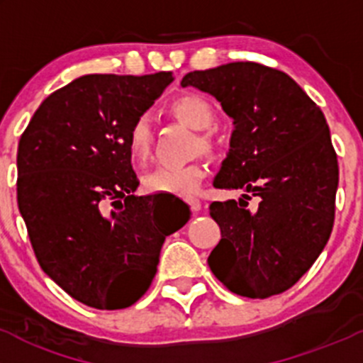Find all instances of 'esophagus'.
<instances>
[{
    "instance_id": "1",
    "label": "esophagus",
    "mask_w": 363,
    "mask_h": 363,
    "mask_svg": "<svg viewBox=\"0 0 363 363\" xmlns=\"http://www.w3.org/2000/svg\"><path fill=\"white\" fill-rule=\"evenodd\" d=\"M189 205H191V208H193V211H195V212L202 211V202H200V200L191 199V200H189Z\"/></svg>"
}]
</instances>
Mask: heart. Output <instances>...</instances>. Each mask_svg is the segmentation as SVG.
Returning <instances> with one entry per match:
<instances>
[{"mask_svg": "<svg viewBox=\"0 0 363 363\" xmlns=\"http://www.w3.org/2000/svg\"><path fill=\"white\" fill-rule=\"evenodd\" d=\"M170 112L196 131L208 130L216 119V112L211 101L195 93L181 94L175 98L170 104ZM152 142H155L152 119L147 113H142L131 123L126 135V145L131 160L138 164H144L151 158ZM199 142L202 151L212 149V142L207 135H200ZM203 177L205 170L200 163H189L184 167H160L145 175L144 189L147 193L191 196L196 193Z\"/></svg>", "mask_w": 363, "mask_h": 363, "instance_id": "1", "label": "heart"}]
</instances>
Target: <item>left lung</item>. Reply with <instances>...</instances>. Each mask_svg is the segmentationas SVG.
I'll return each instance as SVG.
<instances>
[{"label":"left lung","instance_id":"obj_1","mask_svg":"<svg viewBox=\"0 0 363 363\" xmlns=\"http://www.w3.org/2000/svg\"><path fill=\"white\" fill-rule=\"evenodd\" d=\"M181 86L214 96L235 124L212 184L244 195L208 207L221 228L208 267L237 295L283 294L334 226L339 167L327 119L290 75L250 61L189 72ZM250 194L259 199L255 211L245 207Z\"/></svg>","mask_w":363,"mask_h":363}]
</instances>
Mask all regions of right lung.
Segmentation results:
<instances>
[{
    "label": "right lung",
    "instance_id": "right-lung-1",
    "mask_svg": "<svg viewBox=\"0 0 363 363\" xmlns=\"http://www.w3.org/2000/svg\"><path fill=\"white\" fill-rule=\"evenodd\" d=\"M174 80L84 75L50 94L21 137L17 203L43 272L94 309H124L151 286L160 251L188 223L133 195L126 135Z\"/></svg>",
    "mask_w": 363,
    "mask_h": 363
}]
</instances>
